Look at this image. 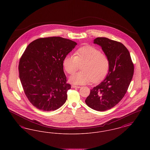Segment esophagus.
Instances as JSON below:
<instances>
[{"label":"esophagus","mask_w":150,"mask_h":150,"mask_svg":"<svg viewBox=\"0 0 150 150\" xmlns=\"http://www.w3.org/2000/svg\"><path fill=\"white\" fill-rule=\"evenodd\" d=\"M72 88H80V86H74V85H72L71 86Z\"/></svg>","instance_id":"34e87169"}]
</instances>
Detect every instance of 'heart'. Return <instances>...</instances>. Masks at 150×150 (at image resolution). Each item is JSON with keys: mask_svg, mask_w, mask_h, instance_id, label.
Returning <instances> with one entry per match:
<instances>
[{"mask_svg": "<svg viewBox=\"0 0 150 150\" xmlns=\"http://www.w3.org/2000/svg\"><path fill=\"white\" fill-rule=\"evenodd\" d=\"M80 65L81 71L72 75L69 81L74 84L83 85L98 82L107 75L110 61L107 56L97 48L86 46L76 50L75 56L68 54L63 60V66L67 73L76 71Z\"/></svg>", "mask_w": 150, "mask_h": 150, "instance_id": "1", "label": "heart"}]
</instances>
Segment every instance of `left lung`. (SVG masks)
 Listing matches in <instances>:
<instances>
[{
	"mask_svg": "<svg viewBox=\"0 0 150 150\" xmlns=\"http://www.w3.org/2000/svg\"><path fill=\"white\" fill-rule=\"evenodd\" d=\"M101 47L110 61L106 78L91 90L86 104L94 110L104 111L116 105L128 89L134 73V66L127 48L122 43L106 38L93 41Z\"/></svg>",
	"mask_w": 150,
	"mask_h": 150,
	"instance_id": "1",
	"label": "left lung"
}]
</instances>
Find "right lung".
<instances>
[{
	"mask_svg": "<svg viewBox=\"0 0 150 150\" xmlns=\"http://www.w3.org/2000/svg\"><path fill=\"white\" fill-rule=\"evenodd\" d=\"M77 45L61 37L39 38L29 44L20 60L19 77L30 103L50 111L61 107L71 85L66 83L63 60Z\"/></svg>",
	"mask_w": 150,
	"mask_h": 150,
	"instance_id": "1",
	"label": "right lung"
}]
</instances>
